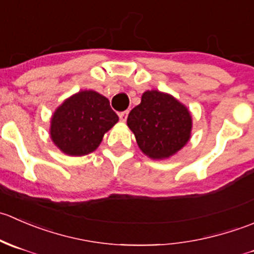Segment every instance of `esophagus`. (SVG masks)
<instances>
[{
    "mask_svg": "<svg viewBox=\"0 0 254 254\" xmlns=\"http://www.w3.org/2000/svg\"><path fill=\"white\" fill-rule=\"evenodd\" d=\"M127 114H129V112H127V111L119 113L120 120H122V122H125V120H127Z\"/></svg>",
    "mask_w": 254,
    "mask_h": 254,
    "instance_id": "1",
    "label": "esophagus"
}]
</instances>
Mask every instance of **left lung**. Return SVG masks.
Here are the masks:
<instances>
[{
	"label": "left lung",
	"mask_w": 254,
	"mask_h": 254,
	"mask_svg": "<svg viewBox=\"0 0 254 254\" xmlns=\"http://www.w3.org/2000/svg\"><path fill=\"white\" fill-rule=\"evenodd\" d=\"M127 127L140 150L152 160H165L178 152L190 139L191 115L173 96L146 91L141 103L127 117Z\"/></svg>",
	"instance_id": "obj_1"
}]
</instances>
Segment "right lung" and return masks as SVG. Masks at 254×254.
<instances>
[{"mask_svg":"<svg viewBox=\"0 0 254 254\" xmlns=\"http://www.w3.org/2000/svg\"><path fill=\"white\" fill-rule=\"evenodd\" d=\"M119 118L108 98L94 91H79L66 99L51 118L50 137L68 156L93 152Z\"/></svg>","mask_w":254,"mask_h":254,"instance_id":"1","label":"right lung"}]
</instances>
